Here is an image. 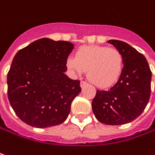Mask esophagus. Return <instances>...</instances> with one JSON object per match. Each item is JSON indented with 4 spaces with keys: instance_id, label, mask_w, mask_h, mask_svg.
<instances>
[{
    "instance_id": "esophagus-1",
    "label": "esophagus",
    "mask_w": 155,
    "mask_h": 155,
    "mask_svg": "<svg viewBox=\"0 0 155 155\" xmlns=\"http://www.w3.org/2000/svg\"><path fill=\"white\" fill-rule=\"evenodd\" d=\"M88 84L86 83V82H84V81H81L80 82V86H81V88H83V87H84L85 85H87Z\"/></svg>"
}]
</instances>
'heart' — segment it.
I'll return each instance as SVG.
<instances>
[{"mask_svg": "<svg viewBox=\"0 0 155 155\" xmlns=\"http://www.w3.org/2000/svg\"><path fill=\"white\" fill-rule=\"evenodd\" d=\"M66 66L75 75L88 71V78L94 85L107 88L119 79L124 69V56L114 48L84 46L77 50L75 57L67 58Z\"/></svg>", "mask_w": 155, "mask_h": 155, "instance_id": "1", "label": "heart"}]
</instances>
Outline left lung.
Listing matches in <instances>:
<instances>
[{
	"mask_svg": "<svg viewBox=\"0 0 155 155\" xmlns=\"http://www.w3.org/2000/svg\"><path fill=\"white\" fill-rule=\"evenodd\" d=\"M107 42L122 53L124 69L111 88L97 90L92 107L99 122L121 125L135 120L146 108L151 94L152 72L146 57L126 42L116 39Z\"/></svg>",
	"mask_w": 155,
	"mask_h": 155,
	"instance_id": "obj_1",
	"label": "left lung"
}]
</instances>
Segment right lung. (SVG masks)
Listing matches in <instances>:
<instances>
[{"mask_svg": "<svg viewBox=\"0 0 155 155\" xmlns=\"http://www.w3.org/2000/svg\"><path fill=\"white\" fill-rule=\"evenodd\" d=\"M73 48L69 41L42 38L16 54L8 73V98L26 124L47 128L67 119L72 101L81 92L80 81L64 74Z\"/></svg>", "mask_w": 155, "mask_h": 155, "instance_id": "obj_1", "label": "right lung"}]
</instances>
